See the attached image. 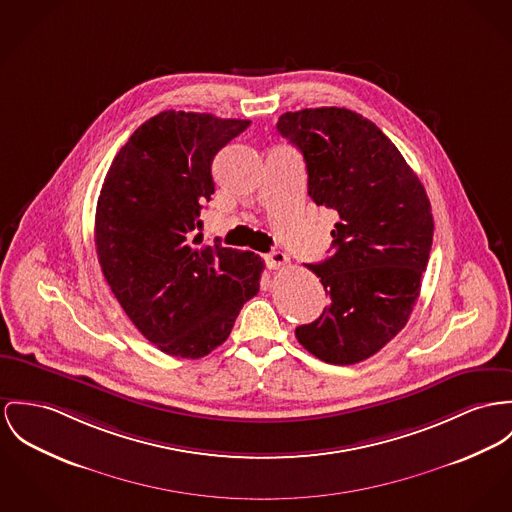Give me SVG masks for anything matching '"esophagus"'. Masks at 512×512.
Returning a JSON list of instances; mask_svg holds the SVG:
<instances>
[{"label": "esophagus", "mask_w": 512, "mask_h": 512, "mask_svg": "<svg viewBox=\"0 0 512 512\" xmlns=\"http://www.w3.org/2000/svg\"><path fill=\"white\" fill-rule=\"evenodd\" d=\"M265 261L269 269H280L288 265V257L282 251H271L269 255H265Z\"/></svg>", "instance_id": "obj_1"}]
</instances>
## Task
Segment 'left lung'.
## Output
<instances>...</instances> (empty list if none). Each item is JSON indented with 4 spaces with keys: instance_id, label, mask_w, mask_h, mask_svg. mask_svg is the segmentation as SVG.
Segmentation results:
<instances>
[{
    "instance_id": "left-lung-1",
    "label": "left lung",
    "mask_w": 512,
    "mask_h": 512,
    "mask_svg": "<svg viewBox=\"0 0 512 512\" xmlns=\"http://www.w3.org/2000/svg\"><path fill=\"white\" fill-rule=\"evenodd\" d=\"M278 132L304 156L308 195L339 214L333 255L306 265L329 296L315 321L296 327L300 345L329 364L378 353L405 327L433 245L423 183L368 118L339 107L284 113Z\"/></svg>"
}]
</instances>
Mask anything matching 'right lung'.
Here are the masks:
<instances>
[{
    "label": "right lung",
    "mask_w": 512,
    "mask_h": 512,
    "mask_svg": "<svg viewBox=\"0 0 512 512\" xmlns=\"http://www.w3.org/2000/svg\"><path fill=\"white\" fill-rule=\"evenodd\" d=\"M249 120L163 111L113 159L95 212L105 280L161 353L200 358L220 347L265 269L253 251L202 245L200 210L214 195L212 159Z\"/></svg>",
    "instance_id": "1"
}]
</instances>
